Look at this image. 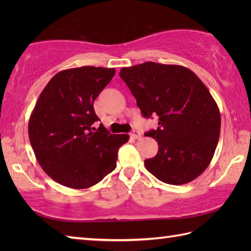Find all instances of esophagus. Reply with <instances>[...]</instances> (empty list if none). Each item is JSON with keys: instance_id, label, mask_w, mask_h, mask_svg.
Returning a JSON list of instances; mask_svg holds the SVG:
<instances>
[{"instance_id": "1", "label": "esophagus", "mask_w": 251, "mask_h": 251, "mask_svg": "<svg viewBox=\"0 0 251 251\" xmlns=\"http://www.w3.org/2000/svg\"><path fill=\"white\" fill-rule=\"evenodd\" d=\"M130 137L132 138V139H140L141 138V134L138 130H134L130 134Z\"/></svg>"}]
</instances>
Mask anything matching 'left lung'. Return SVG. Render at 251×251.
I'll return each instance as SVG.
<instances>
[{"mask_svg": "<svg viewBox=\"0 0 251 251\" xmlns=\"http://www.w3.org/2000/svg\"><path fill=\"white\" fill-rule=\"evenodd\" d=\"M120 76L142 115L158 116L157 129L146 132L158 145L156 155L145 161L148 172L174 185L196 179L220 137V111L205 84L188 68L152 61L122 68Z\"/></svg>", "mask_w": 251, "mask_h": 251, "instance_id": "1", "label": "left lung"}]
</instances>
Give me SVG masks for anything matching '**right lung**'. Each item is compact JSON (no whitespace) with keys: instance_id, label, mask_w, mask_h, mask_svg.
<instances>
[{"instance_id":"obj_1","label":"right lung","mask_w":251,"mask_h":251,"mask_svg":"<svg viewBox=\"0 0 251 251\" xmlns=\"http://www.w3.org/2000/svg\"><path fill=\"white\" fill-rule=\"evenodd\" d=\"M114 74V68L67 69L42 90L29 120V139L40 166L56 182L87 189L115 169L117 151L129 136L92 126L99 120L94 101Z\"/></svg>"}]
</instances>
